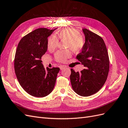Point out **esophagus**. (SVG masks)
Listing matches in <instances>:
<instances>
[{
  "instance_id": "obj_1",
  "label": "esophagus",
  "mask_w": 128,
  "mask_h": 128,
  "mask_svg": "<svg viewBox=\"0 0 128 128\" xmlns=\"http://www.w3.org/2000/svg\"><path fill=\"white\" fill-rule=\"evenodd\" d=\"M66 67H66V66H63V65L60 66V70H63L65 68H66Z\"/></svg>"
}]
</instances>
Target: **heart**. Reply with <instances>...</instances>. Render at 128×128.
Returning <instances> with one entry per match:
<instances>
[{"label":"heart","instance_id":"obj_1","mask_svg":"<svg viewBox=\"0 0 128 128\" xmlns=\"http://www.w3.org/2000/svg\"><path fill=\"white\" fill-rule=\"evenodd\" d=\"M58 38L61 40H67L66 48H70L75 53H78L82 51L84 46V40L82 36L77 30L72 28H66L61 30L56 35L50 36L48 41V48L49 51H53L58 46ZM71 56L69 50H60L55 54V59L58 62H64L67 59Z\"/></svg>","mask_w":128,"mask_h":128}]
</instances>
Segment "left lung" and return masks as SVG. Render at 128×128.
Returning a JSON list of instances; mask_svg holds the SVG:
<instances>
[{"label":"left lung","mask_w":128,"mask_h":128,"mask_svg":"<svg viewBox=\"0 0 128 128\" xmlns=\"http://www.w3.org/2000/svg\"><path fill=\"white\" fill-rule=\"evenodd\" d=\"M86 42L76 59L85 67L75 72L71 69L72 88L77 94L88 96L98 92L105 83L110 69L107 50L102 38L86 28L83 29Z\"/></svg>","instance_id":"left-lung-1"}]
</instances>
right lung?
Returning a JSON list of instances; mask_svg holds the SVG:
<instances>
[{"instance_id":"right-lung-1","label":"right lung","mask_w":128,"mask_h":128,"mask_svg":"<svg viewBox=\"0 0 128 128\" xmlns=\"http://www.w3.org/2000/svg\"><path fill=\"white\" fill-rule=\"evenodd\" d=\"M56 28H38L27 34L18 45L14 69L22 88L36 97L48 95L54 87L59 68L45 69L42 56L47 51L48 38Z\"/></svg>"}]
</instances>
